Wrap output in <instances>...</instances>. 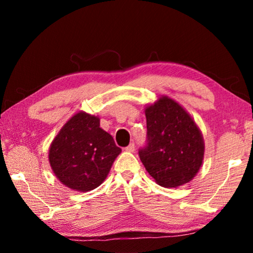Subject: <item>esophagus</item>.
<instances>
[{
    "label": "esophagus",
    "instance_id": "1",
    "mask_svg": "<svg viewBox=\"0 0 253 253\" xmlns=\"http://www.w3.org/2000/svg\"><path fill=\"white\" fill-rule=\"evenodd\" d=\"M125 151L126 152H134L135 151V144L130 143L127 147H125Z\"/></svg>",
    "mask_w": 253,
    "mask_h": 253
}]
</instances>
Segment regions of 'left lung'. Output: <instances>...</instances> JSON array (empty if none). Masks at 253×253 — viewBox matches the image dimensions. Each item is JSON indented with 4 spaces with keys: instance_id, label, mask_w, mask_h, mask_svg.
I'll return each instance as SVG.
<instances>
[{
    "instance_id": "8db88e82",
    "label": "left lung",
    "mask_w": 253,
    "mask_h": 253,
    "mask_svg": "<svg viewBox=\"0 0 253 253\" xmlns=\"http://www.w3.org/2000/svg\"><path fill=\"white\" fill-rule=\"evenodd\" d=\"M146 146L140 161L157 184L177 187L190 182L202 165L204 140L190 114L168 96L145 109Z\"/></svg>"
}]
</instances>
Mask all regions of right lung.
<instances>
[{
  "instance_id": "add662e5",
  "label": "right lung",
  "mask_w": 253,
  "mask_h": 253,
  "mask_svg": "<svg viewBox=\"0 0 253 253\" xmlns=\"http://www.w3.org/2000/svg\"><path fill=\"white\" fill-rule=\"evenodd\" d=\"M122 149L100 121L84 111L74 115L54 137L49 162L57 178L74 191L88 192L105 181Z\"/></svg>"
}]
</instances>
